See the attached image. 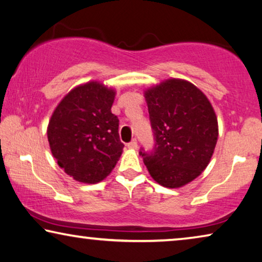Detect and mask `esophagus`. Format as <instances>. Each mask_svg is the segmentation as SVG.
Masks as SVG:
<instances>
[{"instance_id":"34e87169","label":"esophagus","mask_w":262,"mask_h":262,"mask_svg":"<svg viewBox=\"0 0 262 262\" xmlns=\"http://www.w3.org/2000/svg\"><path fill=\"white\" fill-rule=\"evenodd\" d=\"M127 146H128V148H129V149H133V150H135V149H138V141H136L135 139L132 140L130 142L127 144Z\"/></svg>"}]
</instances>
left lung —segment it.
I'll return each mask as SVG.
<instances>
[{"label": "left lung", "mask_w": 262, "mask_h": 262, "mask_svg": "<svg viewBox=\"0 0 262 262\" xmlns=\"http://www.w3.org/2000/svg\"><path fill=\"white\" fill-rule=\"evenodd\" d=\"M155 139L140 151L154 181L176 189L204 171L218 140V121L206 95L183 79H167L144 91Z\"/></svg>", "instance_id": "obj_1"}]
</instances>
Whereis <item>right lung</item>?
<instances>
[{
	"label": "right lung",
	"mask_w": 262,
	"mask_h": 262,
	"mask_svg": "<svg viewBox=\"0 0 262 262\" xmlns=\"http://www.w3.org/2000/svg\"><path fill=\"white\" fill-rule=\"evenodd\" d=\"M114 98L113 89L93 80L72 89L53 111L47 130L50 149L73 180L99 183L118 163L124 146L111 111Z\"/></svg>",
	"instance_id": "obj_1"
}]
</instances>
